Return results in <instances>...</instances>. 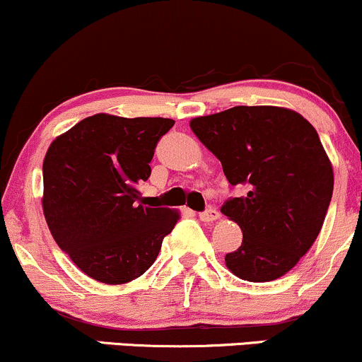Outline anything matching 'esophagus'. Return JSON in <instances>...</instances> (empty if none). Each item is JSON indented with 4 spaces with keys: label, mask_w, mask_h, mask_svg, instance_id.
<instances>
[{
    "label": "esophagus",
    "mask_w": 362,
    "mask_h": 362,
    "mask_svg": "<svg viewBox=\"0 0 362 362\" xmlns=\"http://www.w3.org/2000/svg\"><path fill=\"white\" fill-rule=\"evenodd\" d=\"M219 211L214 209V207H209V209L202 211V213H199V218H201V221H206V223H211V221H216V219H219Z\"/></svg>",
    "instance_id": "34e87169"
}]
</instances>
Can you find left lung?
Listing matches in <instances>:
<instances>
[{
    "label": "left lung",
    "mask_w": 362,
    "mask_h": 362,
    "mask_svg": "<svg viewBox=\"0 0 362 362\" xmlns=\"http://www.w3.org/2000/svg\"><path fill=\"white\" fill-rule=\"evenodd\" d=\"M190 129L221 161L228 182L248 189L221 207L243 231L226 267L243 281L279 279L317 240L334 192L317 131L298 112L271 105L195 117Z\"/></svg>",
    "instance_id": "obj_1"
}]
</instances>
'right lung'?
I'll use <instances>...</instances> for the list:
<instances>
[{"label": "right lung", "instance_id": "right-lung-1", "mask_svg": "<svg viewBox=\"0 0 362 362\" xmlns=\"http://www.w3.org/2000/svg\"><path fill=\"white\" fill-rule=\"evenodd\" d=\"M175 120L95 114L57 136L45 153L42 209L49 230L80 271L126 284L156 260L180 214L146 204L158 141Z\"/></svg>", "mask_w": 362, "mask_h": 362}]
</instances>
